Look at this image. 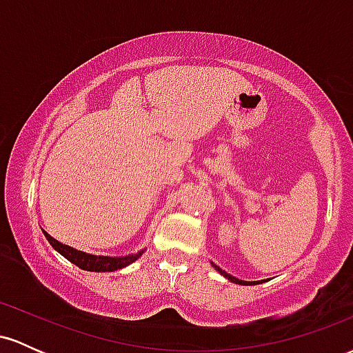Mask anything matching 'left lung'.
Returning <instances> with one entry per match:
<instances>
[{"instance_id": "1", "label": "left lung", "mask_w": 353, "mask_h": 353, "mask_svg": "<svg viewBox=\"0 0 353 353\" xmlns=\"http://www.w3.org/2000/svg\"><path fill=\"white\" fill-rule=\"evenodd\" d=\"M210 264H212V267H216V270H217L219 274H221V275H224L225 279H229V281H230V282H234V283H241V285H250V283H254V285H257V283H261V282H262V281H255V282H245V281H241V279L234 277V275H230V274L225 272V270H222L221 267L214 264V262H210Z\"/></svg>"}]
</instances>
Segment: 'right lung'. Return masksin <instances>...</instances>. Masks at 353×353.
<instances>
[{
  "label": "right lung",
  "mask_w": 353,
  "mask_h": 353,
  "mask_svg": "<svg viewBox=\"0 0 353 353\" xmlns=\"http://www.w3.org/2000/svg\"><path fill=\"white\" fill-rule=\"evenodd\" d=\"M44 237L48 239V242L52 245V249L58 250V252L66 257L68 261L72 262L74 265H78L79 269L89 270V272H114L117 269H124L129 264L137 261V259L143 255L144 250L137 254L124 255V257H108V255H92L88 252H83V250L72 249V247L61 244V242L56 241L54 237H51L46 230H43Z\"/></svg>",
  "instance_id": "1"
}]
</instances>
